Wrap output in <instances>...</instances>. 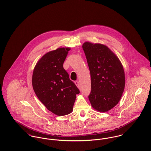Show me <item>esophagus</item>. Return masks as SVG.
<instances>
[{
    "label": "esophagus",
    "mask_w": 151,
    "mask_h": 151,
    "mask_svg": "<svg viewBox=\"0 0 151 151\" xmlns=\"http://www.w3.org/2000/svg\"><path fill=\"white\" fill-rule=\"evenodd\" d=\"M75 84L76 85V86H77L78 88L80 87V83H79V82H78V81H76V82H75Z\"/></svg>",
    "instance_id": "1"
}]
</instances>
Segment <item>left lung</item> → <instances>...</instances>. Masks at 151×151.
<instances>
[{"label":"left lung","instance_id":"left-lung-1","mask_svg":"<svg viewBox=\"0 0 151 151\" xmlns=\"http://www.w3.org/2000/svg\"><path fill=\"white\" fill-rule=\"evenodd\" d=\"M91 79L88 96L92 108L106 112L120 101L125 86L123 67L108 46L86 42L83 45Z\"/></svg>","mask_w":151,"mask_h":151}]
</instances>
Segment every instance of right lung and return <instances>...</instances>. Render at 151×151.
<instances>
[{"label":"right lung","instance_id":"1","mask_svg":"<svg viewBox=\"0 0 151 151\" xmlns=\"http://www.w3.org/2000/svg\"><path fill=\"white\" fill-rule=\"evenodd\" d=\"M69 47H60L44 55L35 65L32 78L34 91L49 111L64 116L73 111L80 91L70 80L63 63Z\"/></svg>","mask_w":151,"mask_h":151}]
</instances>
